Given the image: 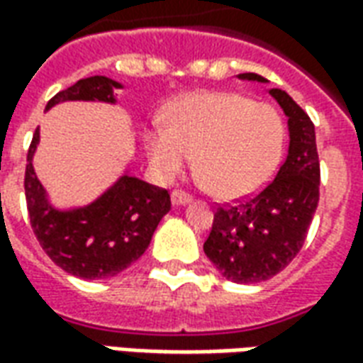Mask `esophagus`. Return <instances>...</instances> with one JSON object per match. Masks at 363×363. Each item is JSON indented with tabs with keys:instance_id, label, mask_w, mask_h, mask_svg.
<instances>
[{
	"instance_id": "obj_1",
	"label": "esophagus",
	"mask_w": 363,
	"mask_h": 363,
	"mask_svg": "<svg viewBox=\"0 0 363 363\" xmlns=\"http://www.w3.org/2000/svg\"><path fill=\"white\" fill-rule=\"evenodd\" d=\"M171 202L174 206H182V204H189L190 196L186 192H182V190H173V194H171Z\"/></svg>"
}]
</instances>
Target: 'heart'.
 <instances>
[{"label":"heart","mask_w":363,"mask_h":363,"mask_svg":"<svg viewBox=\"0 0 363 363\" xmlns=\"http://www.w3.org/2000/svg\"><path fill=\"white\" fill-rule=\"evenodd\" d=\"M284 147V122L268 103L229 91H200L169 108L147 134L153 171L173 181L196 155V171L221 198L251 194L270 179Z\"/></svg>","instance_id":"1"}]
</instances>
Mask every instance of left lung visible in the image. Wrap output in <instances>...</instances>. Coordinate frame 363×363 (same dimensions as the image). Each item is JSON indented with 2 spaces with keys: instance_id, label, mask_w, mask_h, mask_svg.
<instances>
[{
  "instance_id": "obj_1",
  "label": "left lung",
  "mask_w": 363,
  "mask_h": 363,
  "mask_svg": "<svg viewBox=\"0 0 363 363\" xmlns=\"http://www.w3.org/2000/svg\"><path fill=\"white\" fill-rule=\"evenodd\" d=\"M241 79L267 82L262 75ZM288 116V157L267 186L235 204L218 206L204 252L223 278L257 284L288 267L301 251L319 204V153L307 112L281 89H270Z\"/></svg>"
}]
</instances>
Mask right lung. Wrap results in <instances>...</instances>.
<instances>
[{"instance_id":"1","label":"right lung","mask_w":363,"mask_h":363,"mask_svg":"<svg viewBox=\"0 0 363 363\" xmlns=\"http://www.w3.org/2000/svg\"><path fill=\"white\" fill-rule=\"evenodd\" d=\"M122 85L104 75L79 79L60 91L46 111L64 101L114 103V89ZM38 128L27 153L25 196L30 225L44 252L62 270L83 280H103L126 270L150 247L159 221L171 210L165 189L122 174L95 202L75 210H58L48 202L33 169Z\"/></svg>"}]
</instances>
